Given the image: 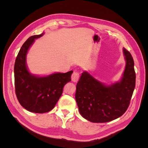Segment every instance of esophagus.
Here are the masks:
<instances>
[{"label": "esophagus", "mask_w": 148, "mask_h": 148, "mask_svg": "<svg viewBox=\"0 0 148 148\" xmlns=\"http://www.w3.org/2000/svg\"><path fill=\"white\" fill-rule=\"evenodd\" d=\"M79 78V74L77 71H74V72L71 75V80H72V82H75V83H77Z\"/></svg>", "instance_id": "1"}]
</instances>
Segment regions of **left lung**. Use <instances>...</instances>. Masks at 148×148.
<instances>
[{"label":"left lung","instance_id":"obj_1","mask_svg":"<svg viewBox=\"0 0 148 148\" xmlns=\"http://www.w3.org/2000/svg\"><path fill=\"white\" fill-rule=\"evenodd\" d=\"M126 66L120 82L106 86L86 71L77 84L75 99L80 114L93 123H105L122 116L130 103L136 74L131 53L123 48Z\"/></svg>","mask_w":148,"mask_h":148}]
</instances>
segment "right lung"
I'll return each instance as SVG.
<instances>
[{"instance_id": "right-lung-1", "label": "right lung", "mask_w": 148, "mask_h": 148, "mask_svg": "<svg viewBox=\"0 0 148 148\" xmlns=\"http://www.w3.org/2000/svg\"><path fill=\"white\" fill-rule=\"evenodd\" d=\"M44 33L29 37L18 53L14 66L15 93L21 106L34 113L42 114L53 109L59 101L63 88L71 81V70L65 73H57L39 77L29 73L26 65V53L35 39Z\"/></svg>"}]
</instances>
